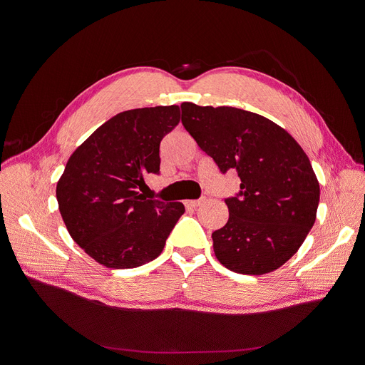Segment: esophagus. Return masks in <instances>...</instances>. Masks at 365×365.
<instances>
[{"label": "esophagus", "mask_w": 365, "mask_h": 365, "mask_svg": "<svg viewBox=\"0 0 365 365\" xmlns=\"http://www.w3.org/2000/svg\"><path fill=\"white\" fill-rule=\"evenodd\" d=\"M202 202H204V200H189V201H185V205H186L187 208H197V207H200Z\"/></svg>", "instance_id": "esophagus-1"}]
</instances>
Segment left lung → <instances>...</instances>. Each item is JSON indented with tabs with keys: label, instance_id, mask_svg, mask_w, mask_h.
Returning a JSON list of instances; mask_svg holds the SVG:
<instances>
[{
	"label": "left lung",
	"instance_id": "obj_1",
	"mask_svg": "<svg viewBox=\"0 0 365 365\" xmlns=\"http://www.w3.org/2000/svg\"><path fill=\"white\" fill-rule=\"evenodd\" d=\"M182 124L222 173L235 168L240 194L213 232L217 260L244 275L272 272L293 257L317 219L319 183L300 145L259 113L183 102Z\"/></svg>",
	"mask_w": 365,
	"mask_h": 365
}]
</instances>
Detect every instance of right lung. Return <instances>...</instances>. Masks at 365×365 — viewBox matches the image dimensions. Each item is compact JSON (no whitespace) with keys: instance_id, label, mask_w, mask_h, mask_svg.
<instances>
[{"instance_id":"1","label":"right lung","mask_w":365,"mask_h":365,"mask_svg":"<svg viewBox=\"0 0 365 365\" xmlns=\"http://www.w3.org/2000/svg\"><path fill=\"white\" fill-rule=\"evenodd\" d=\"M179 121L178 105L124 110L69 157L57 202L72 240L98 263L130 269L161 255L185 205L139 190L148 173H160V143Z\"/></svg>"}]
</instances>
